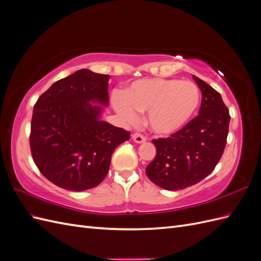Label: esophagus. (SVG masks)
Instances as JSON below:
<instances>
[{
  "instance_id": "obj_1",
  "label": "esophagus",
  "mask_w": 261,
  "mask_h": 261,
  "mask_svg": "<svg viewBox=\"0 0 261 261\" xmlns=\"http://www.w3.org/2000/svg\"><path fill=\"white\" fill-rule=\"evenodd\" d=\"M133 140L135 141V143H137V144H141V143H145V141L147 140V138H146V136L143 135V134L136 133V134H134V135H133Z\"/></svg>"
}]
</instances>
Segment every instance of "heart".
I'll list each match as a JSON object with an SVG mask.
<instances>
[{"instance_id": "1", "label": "heart", "mask_w": 261, "mask_h": 261, "mask_svg": "<svg viewBox=\"0 0 261 261\" xmlns=\"http://www.w3.org/2000/svg\"><path fill=\"white\" fill-rule=\"evenodd\" d=\"M200 103L198 87L191 82L146 78L133 83L113 98L116 113L126 123L137 120V112H148L147 123L156 134H171L191 120Z\"/></svg>"}]
</instances>
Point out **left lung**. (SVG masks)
Here are the masks:
<instances>
[{
  "label": "left lung",
  "instance_id": "1",
  "mask_svg": "<svg viewBox=\"0 0 261 261\" xmlns=\"http://www.w3.org/2000/svg\"><path fill=\"white\" fill-rule=\"evenodd\" d=\"M193 77L202 94L199 114L170 137L153 139L156 154L146 168L147 176L168 191L184 189L207 177L226 145L228 109L217 90Z\"/></svg>",
  "mask_w": 261,
  "mask_h": 261
}]
</instances>
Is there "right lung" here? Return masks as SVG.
Returning <instances> with one entry per match:
<instances>
[{
  "label": "right lung",
  "instance_id": "1",
  "mask_svg": "<svg viewBox=\"0 0 261 261\" xmlns=\"http://www.w3.org/2000/svg\"><path fill=\"white\" fill-rule=\"evenodd\" d=\"M109 75L80 69L54 83L37 100L30 128L31 155L57 186L82 192L107 176L115 148L130 133L100 120L109 103Z\"/></svg>",
  "mask_w": 261,
  "mask_h": 261
}]
</instances>
